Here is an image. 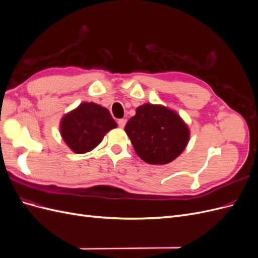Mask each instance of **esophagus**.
Here are the masks:
<instances>
[{"label": "esophagus", "instance_id": "obj_1", "mask_svg": "<svg viewBox=\"0 0 258 258\" xmlns=\"http://www.w3.org/2000/svg\"><path fill=\"white\" fill-rule=\"evenodd\" d=\"M126 122H127V120H126V119H123V118L118 119V121H117V123H118V126H119L120 128H123V127H124V124H126Z\"/></svg>", "mask_w": 258, "mask_h": 258}]
</instances>
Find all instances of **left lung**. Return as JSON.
Returning a JSON list of instances; mask_svg holds the SVG:
<instances>
[{
    "label": "left lung",
    "mask_w": 258,
    "mask_h": 258,
    "mask_svg": "<svg viewBox=\"0 0 258 258\" xmlns=\"http://www.w3.org/2000/svg\"><path fill=\"white\" fill-rule=\"evenodd\" d=\"M124 131L139 157L151 165L174 160L189 140L188 128L175 112L148 103L137 108Z\"/></svg>",
    "instance_id": "obj_1"
}]
</instances>
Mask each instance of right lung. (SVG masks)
Listing matches in <instances>:
<instances>
[{
	"instance_id": "add662e5",
	"label": "right lung",
	"mask_w": 258,
	"mask_h": 258,
	"mask_svg": "<svg viewBox=\"0 0 258 258\" xmlns=\"http://www.w3.org/2000/svg\"><path fill=\"white\" fill-rule=\"evenodd\" d=\"M116 127L107 108L85 102L62 118L60 131L73 152L84 154L99 145L106 132Z\"/></svg>"
}]
</instances>
